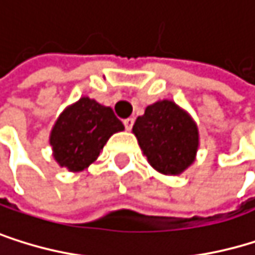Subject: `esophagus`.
I'll return each instance as SVG.
<instances>
[{
    "label": "esophagus",
    "mask_w": 255,
    "mask_h": 255,
    "mask_svg": "<svg viewBox=\"0 0 255 255\" xmlns=\"http://www.w3.org/2000/svg\"><path fill=\"white\" fill-rule=\"evenodd\" d=\"M123 123H125V128H126V130H130L132 129V126H133V119H125L123 120Z\"/></svg>",
    "instance_id": "esophagus-1"
}]
</instances>
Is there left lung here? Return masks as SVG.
<instances>
[{
	"label": "left lung",
	"instance_id": "left-lung-1",
	"mask_svg": "<svg viewBox=\"0 0 255 255\" xmlns=\"http://www.w3.org/2000/svg\"><path fill=\"white\" fill-rule=\"evenodd\" d=\"M132 132L150 165L164 175H179L195 161L198 128L188 114L170 100L147 106Z\"/></svg>",
	"mask_w": 255,
	"mask_h": 255
}]
</instances>
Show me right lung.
Returning <instances> with one entry per match:
<instances>
[{
    "instance_id": "1",
    "label": "right lung",
    "mask_w": 255,
    "mask_h": 255,
    "mask_svg": "<svg viewBox=\"0 0 255 255\" xmlns=\"http://www.w3.org/2000/svg\"><path fill=\"white\" fill-rule=\"evenodd\" d=\"M123 129L111 108L82 97L57 119L50 135L53 155L62 167L83 170L97 159L109 136Z\"/></svg>"
}]
</instances>
